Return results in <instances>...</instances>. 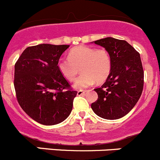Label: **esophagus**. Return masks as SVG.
I'll return each mask as SVG.
<instances>
[{"label":"esophagus","instance_id":"esophagus-1","mask_svg":"<svg viewBox=\"0 0 160 160\" xmlns=\"http://www.w3.org/2000/svg\"><path fill=\"white\" fill-rule=\"evenodd\" d=\"M86 90H82V89H80V90L78 91L77 95L78 96H82V95H84V94L86 93Z\"/></svg>","mask_w":160,"mask_h":160}]
</instances>
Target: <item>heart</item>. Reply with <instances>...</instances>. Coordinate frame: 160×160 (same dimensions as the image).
Here are the masks:
<instances>
[{"label": "heart", "instance_id": "1", "mask_svg": "<svg viewBox=\"0 0 160 160\" xmlns=\"http://www.w3.org/2000/svg\"><path fill=\"white\" fill-rule=\"evenodd\" d=\"M112 60L106 48H97L87 45H78L71 48L68 57H60L57 68L60 74L68 81H74L79 73L82 74L76 79L74 86L85 89L94 82L103 83L110 75Z\"/></svg>", "mask_w": 160, "mask_h": 160}]
</instances>
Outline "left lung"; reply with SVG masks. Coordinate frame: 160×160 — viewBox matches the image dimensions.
Masks as SVG:
<instances>
[{
    "mask_svg": "<svg viewBox=\"0 0 160 160\" xmlns=\"http://www.w3.org/2000/svg\"><path fill=\"white\" fill-rule=\"evenodd\" d=\"M110 53L112 68L100 88L94 90L98 98L91 108L98 116L118 119L128 114L141 97L144 87V70L140 53L124 40L105 38L94 42Z\"/></svg>",
    "mask_w": 160,
    "mask_h": 160,
    "instance_id": "obj_1",
    "label": "left lung"
}]
</instances>
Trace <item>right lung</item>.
Wrapping results in <instances>:
<instances>
[{
    "instance_id": "right-lung-1",
    "label": "right lung",
    "mask_w": 160,
    "mask_h": 160,
    "mask_svg": "<svg viewBox=\"0 0 160 160\" xmlns=\"http://www.w3.org/2000/svg\"><path fill=\"white\" fill-rule=\"evenodd\" d=\"M70 45L49 44L26 48L15 64L14 86L22 110L41 124L52 126L71 114L74 90L57 68V62Z\"/></svg>"
}]
</instances>
